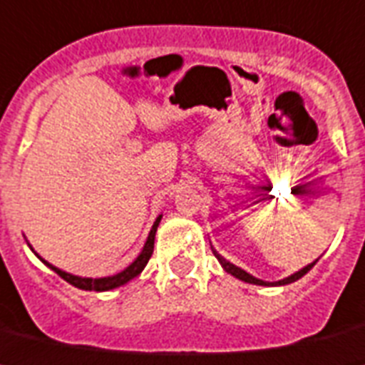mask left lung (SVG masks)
<instances>
[{"label":"left lung","mask_w":365,"mask_h":365,"mask_svg":"<svg viewBox=\"0 0 365 365\" xmlns=\"http://www.w3.org/2000/svg\"><path fill=\"white\" fill-rule=\"evenodd\" d=\"M210 247H212V245H210ZM212 253H214V257L217 258V262L221 264V267H223V269H225L227 273H230V275L236 277V279L244 280V282H249V284H258V286H284V284H289V282H295V280H299L303 275H307V273L310 272V269H312V267H314V264L317 262V260H314L312 264H308V266H304L303 269H299V272H295L294 275L286 277V279H282V280H275V282H266V280L257 279V277H253V275H251V273L244 272L242 267H238V266H235V264H232V262H229V260L221 257V255L217 253V251L214 247H212Z\"/></svg>","instance_id":"8db88e82"}]
</instances>
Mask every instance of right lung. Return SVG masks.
Masks as SVG:
<instances>
[{"label":"right lung","mask_w":365,"mask_h":365,"mask_svg":"<svg viewBox=\"0 0 365 365\" xmlns=\"http://www.w3.org/2000/svg\"><path fill=\"white\" fill-rule=\"evenodd\" d=\"M160 220H162V214L157 217V220H155V223H153L151 230H149L148 240H145L144 249H142V253L135 258V262H130L129 266L123 269V272L116 273V275H110V277H99V279H92V277L71 275V273L62 272V269L55 267L53 264H49L48 260H43L42 257H38V253H34L31 245L29 247H31V251H33V253L36 255V257H38L40 260H42V262L49 267V269H53V272L57 273L58 277H62V279L66 280V282H70L71 286H76V288H79V289H86V292H108V289L120 288V286L127 284L129 280H133L135 277H138L140 273L144 272L145 264L149 262V258H151V255H153V247H155V235H157V227H158V223H160Z\"/></svg>","instance_id":"add662e5"}]
</instances>
